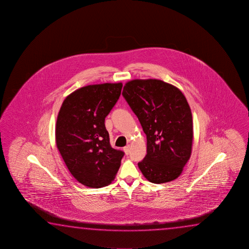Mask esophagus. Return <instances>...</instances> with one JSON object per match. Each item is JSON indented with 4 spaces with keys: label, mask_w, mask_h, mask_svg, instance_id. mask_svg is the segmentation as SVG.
<instances>
[{
    "label": "esophagus",
    "mask_w": 249,
    "mask_h": 249,
    "mask_svg": "<svg viewBox=\"0 0 249 249\" xmlns=\"http://www.w3.org/2000/svg\"><path fill=\"white\" fill-rule=\"evenodd\" d=\"M130 149H131L130 145H126L125 147H124V152H125L126 155H128V154L130 153Z\"/></svg>",
    "instance_id": "obj_1"
}]
</instances>
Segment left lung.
Wrapping results in <instances>:
<instances>
[{
  "label": "left lung",
  "mask_w": 249,
  "mask_h": 249,
  "mask_svg": "<svg viewBox=\"0 0 249 249\" xmlns=\"http://www.w3.org/2000/svg\"><path fill=\"white\" fill-rule=\"evenodd\" d=\"M122 94L146 135L147 154L138 164L140 171L154 184L176 179L193 147V116L186 97L158 79L129 81Z\"/></svg>",
  "instance_id": "left-lung-1"
}]
</instances>
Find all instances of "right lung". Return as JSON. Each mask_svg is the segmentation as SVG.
<instances>
[{
    "label": "right lung",
    "mask_w": 249,
    "mask_h": 249,
    "mask_svg": "<svg viewBox=\"0 0 249 249\" xmlns=\"http://www.w3.org/2000/svg\"><path fill=\"white\" fill-rule=\"evenodd\" d=\"M122 83L87 85L66 97L55 124V143L72 176L84 186L111 183L124 153L110 146L105 120L121 94Z\"/></svg>",
    "instance_id": "1"
}]
</instances>
